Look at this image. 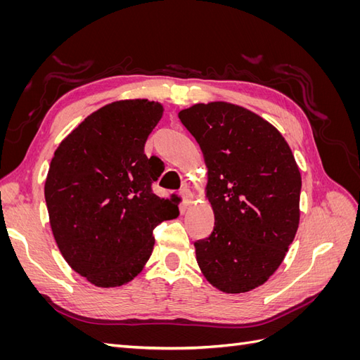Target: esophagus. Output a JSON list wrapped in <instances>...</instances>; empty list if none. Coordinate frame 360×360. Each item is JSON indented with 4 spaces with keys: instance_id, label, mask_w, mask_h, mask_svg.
Masks as SVG:
<instances>
[{
    "instance_id": "esophagus-1",
    "label": "esophagus",
    "mask_w": 360,
    "mask_h": 360,
    "mask_svg": "<svg viewBox=\"0 0 360 360\" xmlns=\"http://www.w3.org/2000/svg\"><path fill=\"white\" fill-rule=\"evenodd\" d=\"M180 197L183 198V204L188 205L192 201V192L189 189H181L180 191Z\"/></svg>"
}]
</instances>
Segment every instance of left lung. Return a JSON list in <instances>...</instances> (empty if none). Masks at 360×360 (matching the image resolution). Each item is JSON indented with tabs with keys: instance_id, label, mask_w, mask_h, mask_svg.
I'll return each instance as SVG.
<instances>
[{
	"instance_id": "obj_1",
	"label": "left lung",
	"mask_w": 360,
	"mask_h": 360,
	"mask_svg": "<svg viewBox=\"0 0 360 360\" xmlns=\"http://www.w3.org/2000/svg\"><path fill=\"white\" fill-rule=\"evenodd\" d=\"M207 167L214 226L195 242L197 263L228 294L254 290L275 274L297 233L302 177L279 130L243 106L197 103L179 112Z\"/></svg>"
}]
</instances>
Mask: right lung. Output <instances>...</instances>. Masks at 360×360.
<instances>
[{
	"label": "right lung",
	"mask_w": 360,
	"mask_h": 360,
	"mask_svg": "<svg viewBox=\"0 0 360 360\" xmlns=\"http://www.w3.org/2000/svg\"><path fill=\"white\" fill-rule=\"evenodd\" d=\"M163 114L159 102L118 101L90 114L51 160L45 200L68 264L96 287H120L144 269L155 228L176 219V198L151 189L162 169L144 146ZM159 160V159H158Z\"/></svg>",
	"instance_id": "1"
}]
</instances>
